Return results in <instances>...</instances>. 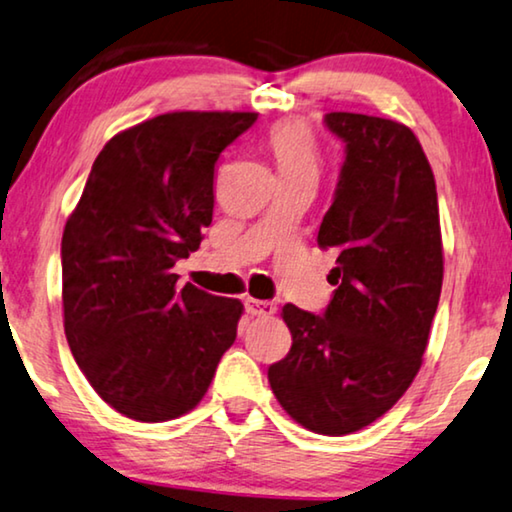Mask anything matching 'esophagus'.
Masks as SVG:
<instances>
[{
  "label": "esophagus",
  "instance_id": "1",
  "mask_svg": "<svg viewBox=\"0 0 512 512\" xmlns=\"http://www.w3.org/2000/svg\"><path fill=\"white\" fill-rule=\"evenodd\" d=\"M244 309L249 311L251 316H272L277 311V305L268 300H256V298H247L244 300Z\"/></svg>",
  "mask_w": 512,
  "mask_h": 512
}]
</instances>
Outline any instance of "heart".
Instances as JSON below:
<instances>
[{"instance_id": "1", "label": "heart", "mask_w": 512, "mask_h": 512, "mask_svg": "<svg viewBox=\"0 0 512 512\" xmlns=\"http://www.w3.org/2000/svg\"><path fill=\"white\" fill-rule=\"evenodd\" d=\"M268 147L277 161L279 175H295L316 170L318 145L311 129L300 120L277 122L268 133Z\"/></svg>"}]
</instances>
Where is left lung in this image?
Returning <instances> with one entry per match:
<instances>
[{"label": "left lung", "mask_w": 512, "mask_h": 512, "mask_svg": "<svg viewBox=\"0 0 512 512\" xmlns=\"http://www.w3.org/2000/svg\"><path fill=\"white\" fill-rule=\"evenodd\" d=\"M344 164L318 244L337 254L323 314L286 305L293 346L268 369L284 411L316 434L372 425L416 379L443 281L439 201L404 124L328 113Z\"/></svg>", "instance_id": "8db88e82"}]
</instances>
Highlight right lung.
<instances>
[{
	"label": "right lung",
	"instance_id": "obj_1",
	"mask_svg": "<svg viewBox=\"0 0 512 512\" xmlns=\"http://www.w3.org/2000/svg\"><path fill=\"white\" fill-rule=\"evenodd\" d=\"M256 113H166L110 138L62 235L66 342L103 402L140 422L194 409L238 335L242 302L173 265L212 224L219 154Z\"/></svg>",
	"mask_w": 512,
	"mask_h": 512
}]
</instances>
